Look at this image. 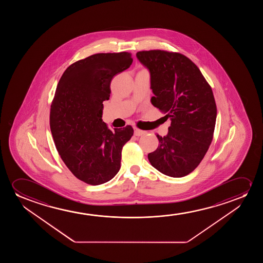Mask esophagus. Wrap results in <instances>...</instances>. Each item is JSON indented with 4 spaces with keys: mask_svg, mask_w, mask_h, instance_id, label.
I'll return each mask as SVG.
<instances>
[{
    "mask_svg": "<svg viewBox=\"0 0 263 263\" xmlns=\"http://www.w3.org/2000/svg\"><path fill=\"white\" fill-rule=\"evenodd\" d=\"M134 130H135V136H137V137H140V136H143V135L145 134L144 131H143V130L138 129V128H137V127H135Z\"/></svg>",
    "mask_w": 263,
    "mask_h": 263,
    "instance_id": "obj_1",
    "label": "esophagus"
}]
</instances>
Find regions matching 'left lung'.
<instances>
[{
	"label": "left lung",
	"instance_id": "obj_1",
	"mask_svg": "<svg viewBox=\"0 0 263 263\" xmlns=\"http://www.w3.org/2000/svg\"><path fill=\"white\" fill-rule=\"evenodd\" d=\"M137 58L150 72L152 104L172 121L166 136L157 135L160 144L148 160L167 176H186L212 142L216 119L212 89L198 66L180 53L140 51Z\"/></svg>",
	"mask_w": 263,
	"mask_h": 263
}]
</instances>
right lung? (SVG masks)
Masks as SVG:
<instances>
[{"label":"right lung","mask_w":263,"mask_h":263,"mask_svg":"<svg viewBox=\"0 0 263 263\" xmlns=\"http://www.w3.org/2000/svg\"><path fill=\"white\" fill-rule=\"evenodd\" d=\"M132 62L128 52L92 54L70 65L59 80L51 105V132L63 162L85 183L113 179L123 146L133 136L132 126L112 131L101 119L112 78Z\"/></svg>","instance_id":"right-lung-1"}]
</instances>
